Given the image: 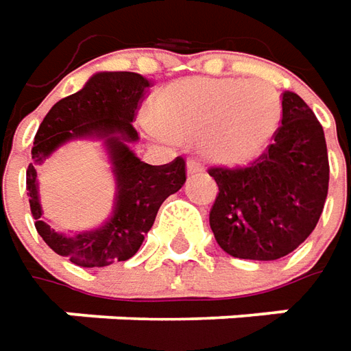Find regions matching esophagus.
I'll return each instance as SVG.
<instances>
[{
    "instance_id": "obj_1",
    "label": "esophagus",
    "mask_w": 351,
    "mask_h": 351,
    "mask_svg": "<svg viewBox=\"0 0 351 351\" xmlns=\"http://www.w3.org/2000/svg\"><path fill=\"white\" fill-rule=\"evenodd\" d=\"M186 171H188V175H198V173L204 171V165L199 163V161H196V159H188Z\"/></svg>"
}]
</instances>
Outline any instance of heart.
<instances>
[{
	"label": "heart",
	"mask_w": 351,
	"mask_h": 351,
	"mask_svg": "<svg viewBox=\"0 0 351 351\" xmlns=\"http://www.w3.org/2000/svg\"><path fill=\"white\" fill-rule=\"evenodd\" d=\"M282 120L278 93L264 81L194 77L171 83L157 95L153 124L171 139H199L202 153L217 165L254 161Z\"/></svg>",
	"instance_id": "1"
}]
</instances>
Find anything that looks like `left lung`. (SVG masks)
Returning a JSON list of instances; mask_svg holds the SVG:
<instances>
[{"instance_id":"8db88e82","label":"left lung","mask_w":351,"mask_h":351,"mask_svg":"<svg viewBox=\"0 0 351 351\" xmlns=\"http://www.w3.org/2000/svg\"><path fill=\"white\" fill-rule=\"evenodd\" d=\"M326 139L315 112L291 91L282 95V126L247 169H212L219 194L210 227L227 254L278 260L319 223L328 194Z\"/></svg>"}]
</instances>
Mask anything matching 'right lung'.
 Instances as JSON below:
<instances>
[{"label": "right lung", "mask_w": 351, "mask_h": 351, "mask_svg": "<svg viewBox=\"0 0 351 351\" xmlns=\"http://www.w3.org/2000/svg\"><path fill=\"white\" fill-rule=\"evenodd\" d=\"M149 89V79L132 71H99L77 93L58 101L44 116L34 136L32 163L27 169V194L34 227L56 254L81 268H103L132 258L152 229L165 199L186 182L184 159L147 165L134 153L138 132L132 126L139 103ZM101 141L115 178L113 213L101 228L79 234H62L43 217L36 169L69 141Z\"/></svg>", "instance_id": "1"}]
</instances>
